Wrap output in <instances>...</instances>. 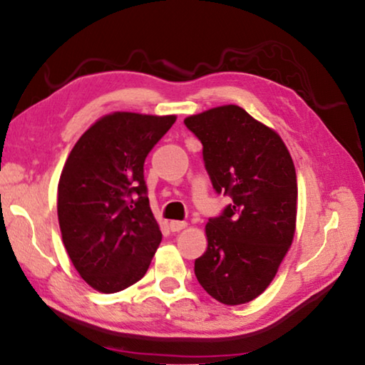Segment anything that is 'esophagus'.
<instances>
[{
  "label": "esophagus",
  "mask_w": 365,
  "mask_h": 365,
  "mask_svg": "<svg viewBox=\"0 0 365 365\" xmlns=\"http://www.w3.org/2000/svg\"><path fill=\"white\" fill-rule=\"evenodd\" d=\"M187 225H188L187 222H182V220H172L169 224L172 232H180V230H183V228H187Z\"/></svg>",
  "instance_id": "1"
}]
</instances>
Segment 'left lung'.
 I'll list each match as a JSON object with an SVG mask.
<instances>
[{"mask_svg":"<svg viewBox=\"0 0 365 365\" xmlns=\"http://www.w3.org/2000/svg\"><path fill=\"white\" fill-rule=\"evenodd\" d=\"M183 122L201 140L212 187L233 201L209 219L207 250L195 261V275L222 304H246L270 285L293 243L298 183L292 154L274 128L237 104Z\"/></svg>","mask_w":365,"mask_h":365,"instance_id":"obj_1","label":"left lung"}]
</instances>
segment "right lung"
I'll list each match as a JSON object with an SVG mask.
<instances>
[{
    "label": "right lung",
    "instance_id": "1",
    "mask_svg": "<svg viewBox=\"0 0 365 365\" xmlns=\"http://www.w3.org/2000/svg\"><path fill=\"white\" fill-rule=\"evenodd\" d=\"M175 115L110 113L67 158L58 183L63 243L80 277L100 293L143 279L163 240L146 196L145 159Z\"/></svg>",
    "mask_w": 365,
    "mask_h": 365
}]
</instances>
